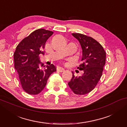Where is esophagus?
I'll return each mask as SVG.
<instances>
[{
	"label": "esophagus",
	"instance_id": "obj_1",
	"mask_svg": "<svg viewBox=\"0 0 127 127\" xmlns=\"http://www.w3.org/2000/svg\"><path fill=\"white\" fill-rule=\"evenodd\" d=\"M57 70L59 71V72H64V70H65V69H64V67H62L58 66V67H57Z\"/></svg>",
	"mask_w": 127,
	"mask_h": 127
}]
</instances>
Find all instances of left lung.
I'll return each mask as SVG.
<instances>
[{
  "label": "left lung",
  "mask_w": 127,
  "mask_h": 127,
  "mask_svg": "<svg viewBox=\"0 0 127 127\" xmlns=\"http://www.w3.org/2000/svg\"><path fill=\"white\" fill-rule=\"evenodd\" d=\"M79 40L82 48V64L77 67L83 70V75L74 76L68 83L72 91L77 95H84L94 89L102 75L106 62V52L94 39L81 33H72Z\"/></svg>",
  "instance_id": "left-lung-1"
}]
</instances>
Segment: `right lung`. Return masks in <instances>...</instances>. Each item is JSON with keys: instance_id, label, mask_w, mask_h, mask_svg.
Here are the masks:
<instances>
[{"instance_id": "obj_1", "label": "right lung", "mask_w": 127, "mask_h": 127, "mask_svg": "<svg viewBox=\"0 0 127 127\" xmlns=\"http://www.w3.org/2000/svg\"><path fill=\"white\" fill-rule=\"evenodd\" d=\"M53 32L44 29L34 31L22 40L14 53V67L22 88L30 95H37L44 89L50 76L56 71L53 64L44 65L39 55ZM41 66L40 67V66Z\"/></svg>"}]
</instances>
